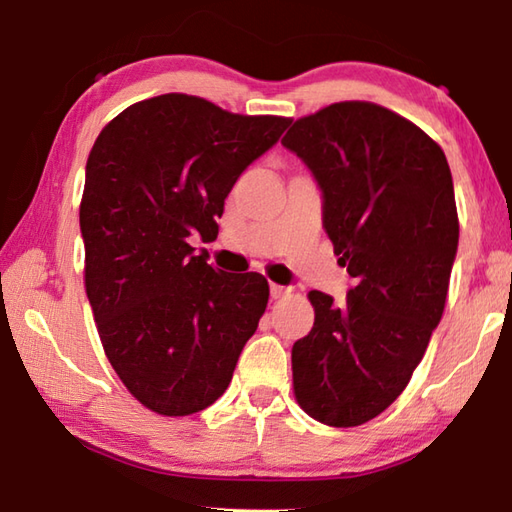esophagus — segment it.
Returning <instances> with one entry per match:
<instances>
[{"label":"esophagus","instance_id":"34e87169","mask_svg":"<svg viewBox=\"0 0 512 512\" xmlns=\"http://www.w3.org/2000/svg\"><path fill=\"white\" fill-rule=\"evenodd\" d=\"M291 293V289L289 287H282V284H271V298H275V300H280V298H284V296H289Z\"/></svg>","mask_w":512,"mask_h":512}]
</instances>
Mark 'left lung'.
Instances as JSON below:
<instances>
[{"label":"left lung","mask_w":512,"mask_h":512,"mask_svg":"<svg viewBox=\"0 0 512 512\" xmlns=\"http://www.w3.org/2000/svg\"><path fill=\"white\" fill-rule=\"evenodd\" d=\"M282 144L323 189V225L354 287L343 305L309 291L314 327L293 343V395L327 427H359L409 384L445 311L458 246L452 171L397 112L339 101Z\"/></svg>","instance_id":"8db88e82"}]
</instances>
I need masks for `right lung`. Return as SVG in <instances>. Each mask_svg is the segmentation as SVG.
Masks as SVG:
<instances>
[{"label": "right lung", "instance_id": "right-lung-1", "mask_svg": "<svg viewBox=\"0 0 512 512\" xmlns=\"http://www.w3.org/2000/svg\"><path fill=\"white\" fill-rule=\"evenodd\" d=\"M289 124L169 92L119 112L92 146L85 293L110 366L153 413L219 400L266 311L264 275L214 271L189 241L216 239L225 196Z\"/></svg>", "mask_w": 512, "mask_h": 512}]
</instances>
